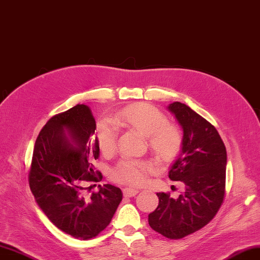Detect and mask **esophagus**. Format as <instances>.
<instances>
[{"mask_svg": "<svg viewBox=\"0 0 260 260\" xmlns=\"http://www.w3.org/2000/svg\"><path fill=\"white\" fill-rule=\"evenodd\" d=\"M123 192L125 196L127 197H132V196H135L136 194H138V189L135 188H128V187H126V188L123 189Z\"/></svg>", "mask_w": 260, "mask_h": 260, "instance_id": "obj_1", "label": "esophagus"}]
</instances>
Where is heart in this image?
Segmentation results:
<instances>
[{"label":"heart","instance_id":"obj_1","mask_svg":"<svg viewBox=\"0 0 260 260\" xmlns=\"http://www.w3.org/2000/svg\"><path fill=\"white\" fill-rule=\"evenodd\" d=\"M111 119L102 120L96 129L99 147L103 154L110 155L116 149L117 126L137 131L146 137L148 146L158 161L171 162L182 152V128L168 122L167 116L157 107L149 104L131 105L117 112ZM154 167L150 161L125 158L113 168L112 177L119 183L138 186L146 180Z\"/></svg>","mask_w":260,"mask_h":260}]
</instances>
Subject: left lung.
I'll use <instances>...</instances> for the list:
<instances>
[{
  "label": "left lung",
  "instance_id": "1",
  "mask_svg": "<svg viewBox=\"0 0 260 260\" xmlns=\"http://www.w3.org/2000/svg\"><path fill=\"white\" fill-rule=\"evenodd\" d=\"M184 132V145L170 170L172 180H180L185 190L177 198L157 192L159 203L148 215L155 232L180 239L206 226L225 198L227 154L218 132L208 120L180 102L168 106Z\"/></svg>",
  "mask_w": 260,
  "mask_h": 260
}]
</instances>
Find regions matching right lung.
<instances>
[{
	"label": "right lung",
	"instance_id": "add662e5",
	"mask_svg": "<svg viewBox=\"0 0 260 260\" xmlns=\"http://www.w3.org/2000/svg\"><path fill=\"white\" fill-rule=\"evenodd\" d=\"M89 107L77 104L47 120L36 138L28 172L35 201L59 231L77 239L98 236L110 225L122 190L110 184L86 192L103 176L94 172L100 147Z\"/></svg>",
	"mask_w": 260,
	"mask_h": 260
}]
</instances>
